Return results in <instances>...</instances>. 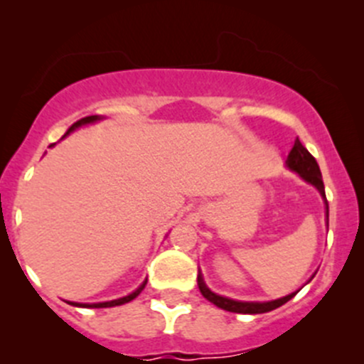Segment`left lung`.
Returning <instances> with one entry per match:
<instances>
[{"instance_id": "1", "label": "left lung", "mask_w": 364, "mask_h": 364, "mask_svg": "<svg viewBox=\"0 0 364 364\" xmlns=\"http://www.w3.org/2000/svg\"><path fill=\"white\" fill-rule=\"evenodd\" d=\"M287 166H289L291 171H294L296 174H300L301 179H305L307 183H311L312 186L318 188V192L321 193V198L325 199V206H327V219H328V205H327V198H325V186H323V179H321V172L320 166L316 163V159L312 158L311 152L301 145V141L294 140L293 149H291L289 156H287ZM198 285L199 291H201L203 296L206 298L208 301H212L213 305L217 307L224 309V311L230 312H239V314H262V312H269L273 309L280 307V305L287 304L294 294L298 293H291L284 298H278V300H271V301H239V300H232V298L220 296V294H215L213 291H210L206 287L205 280L199 274L198 277Z\"/></svg>"}]
</instances>
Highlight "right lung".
<instances>
[{
  "instance_id": "obj_1",
  "label": "right lung",
  "mask_w": 364,
  "mask_h": 364,
  "mask_svg": "<svg viewBox=\"0 0 364 364\" xmlns=\"http://www.w3.org/2000/svg\"><path fill=\"white\" fill-rule=\"evenodd\" d=\"M97 120H100V117H98V114H93V117L80 118L79 122H75V124L71 125L70 129H68V131H66V134H64L63 138H66V136L70 134V132H73L75 129H79V127H82V125H87V124H93V122H97ZM50 147H52V145H50ZM145 284H147V280H145L144 284H141L140 287H138V289L134 291V293L127 294V296H124V298H118V300H111V301H100V304H77V301H70V304H71V305H75V307H86V309H102V307H114V305H124V304H127V301L134 300V298L138 296V294H140L141 291H144Z\"/></svg>"
}]
</instances>
